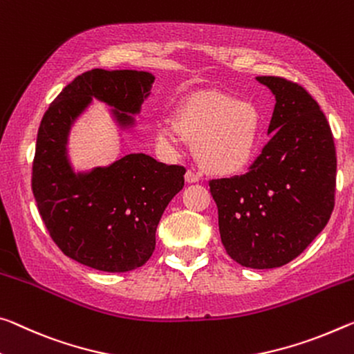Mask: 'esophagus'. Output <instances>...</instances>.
<instances>
[{"label":"esophagus","mask_w":354,"mask_h":354,"mask_svg":"<svg viewBox=\"0 0 354 354\" xmlns=\"http://www.w3.org/2000/svg\"><path fill=\"white\" fill-rule=\"evenodd\" d=\"M184 179H186V183H189V184H194V183H198V181H200V176H198L197 173H195V171H190V170H187V171H186V175H184Z\"/></svg>","instance_id":"esophagus-1"}]
</instances>
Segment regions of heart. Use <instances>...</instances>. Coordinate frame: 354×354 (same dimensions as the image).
I'll return each mask as SVG.
<instances>
[{
  "instance_id": "1",
  "label": "heart",
  "mask_w": 354,
  "mask_h": 354,
  "mask_svg": "<svg viewBox=\"0 0 354 354\" xmlns=\"http://www.w3.org/2000/svg\"><path fill=\"white\" fill-rule=\"evenodd\" d=\"M260 118L252 104L228 94L207 91L187 99L176 110L175 121L157 126V140L176 153L184 142L194 145L198 165L212 175L244 170L255 154Z\"/></svg>"
}]
</instances>
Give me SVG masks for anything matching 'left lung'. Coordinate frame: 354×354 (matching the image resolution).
I'll return each mask as SVG.
<instances>
[{
  "label": "left lung",
  "instance_id": "left-lung-1",
  "mask_svg": "<svg viewBox=\"0 0 354 354\" xmlns=\"http://www.w3.org/2000/svg\"><path fill=\"white\" fill-rule=\"evenodd\" d=\"M276 96L272 137L245 175L212 179L218 232L227 254L245 268L295 260L334 209V137L317 100L282 77H257Z\"/></svg>",
  "mask_w": 354,
  "mask_h": 354
}]
</instances>
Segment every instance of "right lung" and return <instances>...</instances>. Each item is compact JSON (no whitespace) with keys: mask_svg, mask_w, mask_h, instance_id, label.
Returning a JSON list of instances; mask_svg holds the SVG:
<instances>
[{"mask_svg":"<svg viewBox=\"0 0 354 354\" xmlns=\"http://www.w3.org/2000/svg\"><path fill=\"white\" fill-rule=\"evenodd\" d=\"M154 75L93 69L75 77L44 115L37 132L31 187L39 214L64 255L105 272L143 266L156 248L167 205L184 186L186 168L147 154H127L109 167L75 173L67 137L93 99L110 105L122 129L149 96Z\"/></svg>","mask_w":354,"mask_h":354,"instance_id":"add662e5","label":"right lung"}]
</instances>
